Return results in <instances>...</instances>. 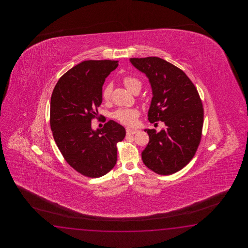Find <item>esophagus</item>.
<instances>
[{
	"label": "esophagus",
	"instance_id": "obj_1",
	"mask_svg": "<svg viewBox=\"0 0 248 248\" xmlns=\"http://www.w3.org/2000/svg\"><path fill=\"white\" fill-rule=\"evenodd\" d=\"M138 130L137 129H132V128H126V134L127 135H134V134H136L137 133Z\"/></svg>",
	"mask_w": 248,
	"mask_h": 248
}]
</instances>
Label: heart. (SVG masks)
<instances>
[{"label": "heart", "instance_id": "1", "mask_svg": "<svg viewBox=\"0 0 248 248\" xmlns=\"http://www.w3.org/2000/svg\"><path fill=\"white\" fill-rule=\"evenodd\" d=\"M124 84L128 90H134L137 86H141V81L139 79H136L134 77L127 76L124 80ZM111 90H112V85L111 83L105 86L103 90V97L104 99H109L111 95ZM139 116V111L137 109L134 108H122L117 110L113 113V117L116 119L117 121L122 122V124H125L127 126H134L137 124V118Z\"/></svg>", "mask_w": 248, "mask_h": 248}]
</instances>
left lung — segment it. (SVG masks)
Returning a JSON list of instances; mask_svg holds the SVG:
<instances>
[{"instance_id":"1","label":"left lung","mask_w":248,"mask_h":248,"mask_svg":"<svg viewBox=\"0 0 248 248\" xmlns=\"http://www.w3.org/2000/svg\"><path fill=\"white\" fill-rule=\"evenodd\" d=\"M129 61L145 74L152 88L149 122L165 124L158 133L144 129L150 140L142 151V162L156 174H174L190 162L201 142L204 119L201 97L185 72L162 58Z\"/></svg>"}]
</instances>
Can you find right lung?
I'll return each mask as SVG.
<instances>
[{
    "label": "right lung",
    "mask_w": 248,
    "mask_h": 248,
    "mask_svg": "<svg viewBox=\"0 0 248 248\" xmlns=\"http://www.w3.org/2000/svg\"><path fill=\"white\" fill-rule=\"evenodd\" d=\"M119 65L114 60H86L58 79L50 100L54 140L66 162L83 175L97 178L110 172L117 161V143L125 128L109 121L93 129L91 121L103 101L106 78Z\"/></svg>",
    "instance_id": "add662e5"
}]
</instances>
